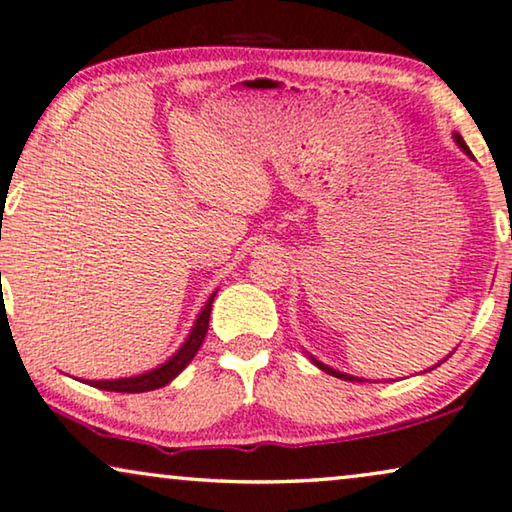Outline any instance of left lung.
I'll return each instance as SVG.
<instances>
[{
	"mask_svg": "<svg viewBox=\"0 0 512 512\" xmlns=\"http://www.w3.org/2000/svg\"><path fill=\"white\" fill-rule=\"evenodd\" d=\"M454 138H456V145H459L461 149H463V152H466V154H470V149L466 147V142H463V138H461V135L459 133H456L454 135ZM313 363H316L318 367H320V370H323V372H327V374H332V377H337V379H356V377H351V374H344V372H337V370H332V367H327V365H323V363H318V360H313ZM356 381H360V379H356Z\"/></svg>",
	"mask_w": 512,
	"mask_h": 512,
	"instance_id": "obj_1",
	"label": "left lung"
}]
</instances>
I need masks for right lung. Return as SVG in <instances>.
<instances>
[{"mask_svg":"<svg viewBox=\"0 0 512 512\" xmlns=\"http://www.w3.org/2000/svg\"><path fill=\"white\" fill-rule=\"evenodd\" d=\"M213 299H215V292L210 295L206 306H203L199 318H196L192 335H189L187 342L182 344V349L177 351L175 356L168 360V363H163L161 367H156V370H152V372L138 374V377L114 379V381H88V384H91L93 388H102V391H114V393H145V391H154V388L166 386L168 381H173L177 374H180L189 363H192L196 351L201 349L203 339H206V332H208L210 306H213Z\"/></svg>","mask_w":512,"mask_h":512,"instance_id":"obj_1","label":"right lung"}]
</instances>
